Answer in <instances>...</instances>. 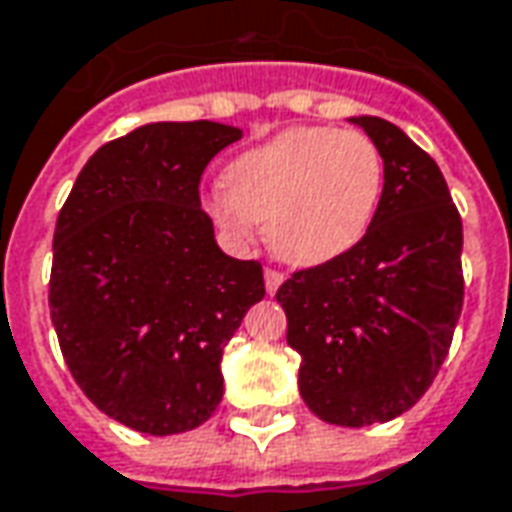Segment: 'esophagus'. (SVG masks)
<instances>
[{"instance_id": "esophagus-1", "label": "esophagus", "mask_w": 512, "mask_h": 512, "mask_svg": "<svg viewBox=\"0 0 512 512\" xmlns=\"http://www.w3.org/2000/svg\"><path fill=\"white\" fill-rule=\"evenodd\" d=\"M281 281H284V273H281V270H273V267H267V270H264V287H267V293H270V296L279 290Z\"/></svg>"}]
</instances>
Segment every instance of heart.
Listing matches in <instances>:
<instances>
[{
    "label": "heart",
    "instance_id": "1",
    "mask_svg": "<svg viewBox=\"0 0 512 512\" xmlns=\"http://www.w3.org/2000/svg\"><path fill=\"white\" fill-rule=\"evenodd\" d=\"M386 188L377 143L355 129L296 126L239 154L208 214L233 239L267 225L273 253L296 267L344 256L369 233Z\"/></svg>",
    "mask_w": 512,
    "mask_h": 512
}]
</instances>
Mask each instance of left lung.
Returning a JSON list of instances; mask_svg holds the SVG:
<instances>
[{"label": "left lung", "instance_id": "left-lung-1", "mask_svg": "<svg viewBox=\"0 0 512 512\" xmlns=\"http://www.w3.org/2000/svg\"><path fill=\"white\" fill-rule=\"evenodd\" d=\"M377 143L386 188L369 233L276 293L298 392L324 423H389L434 383L465 298L462 219L440 166L394 123L352 118Z\"/></svg>", "mask_w": 512, "mask_h": 512}]
</instances>
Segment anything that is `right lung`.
Returning a JSON list of instances; mask_svg holds the SVG:
<instances>
[{"mask_svg": "<svg viewBox=\"0 0 512 512\" xmlns=\"http://www.w3.org/2000/svg\"><path fill=\"white\" fill-rule=\"evenodd\" d=\"M242 129L149 123L81 168L53 236L50 318L106 417L168 437L222 400V352L264 298L259 262L225 256L200 208L205 166Z\"/></svg>", "mask_w": 512, "mask_h": 512, "instance_id": "1", "label": "right lung"}]
</instances>
